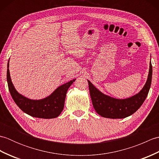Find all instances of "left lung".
<instances>
[{"label": "left lung", "instance_id": "obj_1", "mask_svg": "<svg viewBox=\"0 0 159 159\" xmlns=\"http://www.w3.org/2000/svg\"><path fill=\"white\" fill-rule=\"evenodd\" d=\"M152 76V66L150 62V69L145 85L140 92L125 99H117L104 94L89 80V89L94 109L100 116L111 119H122L131 116L139 109L149 92Z\"/></svg>", "mask_w": 159, "mask_h": 159}]
</instances>
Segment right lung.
<instances>
[{
    "mask_svg": "<svg viewBox=\"0 0 159 159\" xmlns=\"http://www.w3.org/2000/svg\"><path fill=\"white\" fill-rule=\"evenodd\" d=\"M9 60L7 63V80L13 100L23 112L32 117L52 119L58 117L64 108L67 91L76 79L64 83L54 91L50 96L40 100H32L19 93L13 86L9 73Z\"/></svg>",
    "mask_w": 159,
    "mask_h": 159,
    "instance_id": "obj_1",
    "label": "right lung"
}]
</instances>
